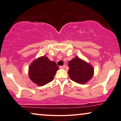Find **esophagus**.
<instances>
[{
  "label": "esophagus",
  "instance_id": "1",
  "mask_svg": "<svg viewBox=\"0 0 121 121\" xmlns=\"http://www.w3.org/2000/svg\"><path fill=\"white\" fill-rule=\"evenodd\" d=\"M65 65H64V66H60V69H64L65 68Z\"/></svg>",
  "mask_w": 121,
  "mask_h": 121
}]
</instances>
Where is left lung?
Here are the masks:
<instances>
[{
  "label": "left lung",
  "instance_id": "obj_1",
  "mask_svg": "<svg viewBox=\"0 0 121 121\" xmlns=\"http://www.w3.org/2000/svg\"><path fill=\"white\" fill-rule=\"evenodd\" d=\"M68 67L70 78L79 84H85L94 73V69L91 65L77 56L68 61Z\"/></svg>",
  "mask_w": 121,
  "mask_h": 121
}]
</instances>
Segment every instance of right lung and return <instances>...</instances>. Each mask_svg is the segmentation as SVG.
Here are the masks:
<instances>
[{
    "label": "right lung",
    "mask_w": 121,
    "mask_h": 121,
    "mask_svg": "<svg viewBox=\"0 0 121 121\" xmlns=\"http://www.w3.org/2000/svg\"><path fill=\"white\" fill-rule=\"evenodd\" d=\"M59 69L54 61L47 56H41L32 62L29 67V77L32 82L39 86H43L53 80Z\"/></svg>",
    "instance_id": "add662e5"
}]
</instances>
